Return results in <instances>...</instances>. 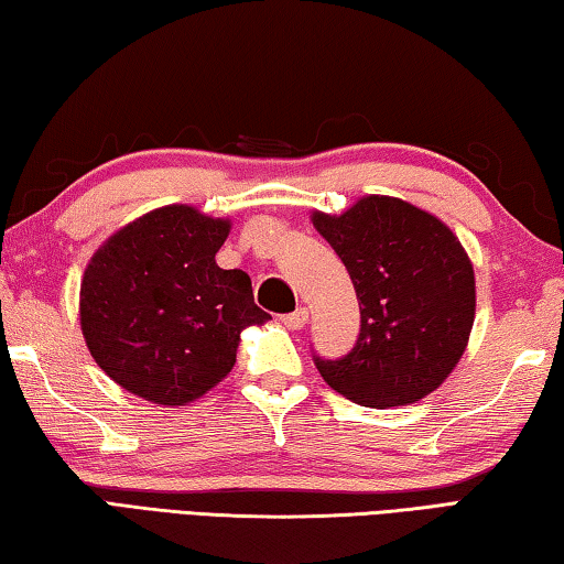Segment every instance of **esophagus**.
<instances>
[{"label": "esophagus", "instance_id": "34e87169", "mask_svg": "<svg viewBox=\"0 0 564 564\" xmlns=\"http://www.w3.org/2000/svg\"><path fill=\"white\" fill-rule=\"evenodd\" d=\"M281 323H283L285 328H291V330H301L305 323H308V311L299 308V311H293V313H285V316H281Z\"/></svg>", "mask_w": 564, "mask_h": 564}]
</instances>
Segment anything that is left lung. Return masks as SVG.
<instances>
[{
  "label": "left lung",
  "instance_id": "1",
  "mask_svg": "<svg viewBox=\"0 0 564 564\" xmlns=\"http://www.w3.org/2000/svg\"><path fill=\"white\" fill-rule=\"evenodd\" d=\"M313 226L348 269L360 333L348 356L313 352L323 380L366 408L425 398L453 373L475 321V273L441 218L393 196H366Z\"/></svg>",
  "mask_w": 564,
  "mask_h": 564
}]
</instances>
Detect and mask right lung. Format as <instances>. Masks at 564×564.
Returning <instances> with one entry per match:
<instances>
[{
	"instance_id": "obj_1",
	"label": "right lung",
	"mask_w": 564,
	"mask_h": 564,
	"mask_svg": "<svg viewBox=\"0 0 564 564\" xmlns=\"http://www.w3.org/2000/svg\"><path fill=\"white\" fill-rule=\"evenodd\" d=\"M228 228L226 218L174 204L123 226L91 256L82 333L113 383L186 405L231 373L241 330L271 316L253 303L248 273L216 265Z\"/></svg>"
}]
</instances>
